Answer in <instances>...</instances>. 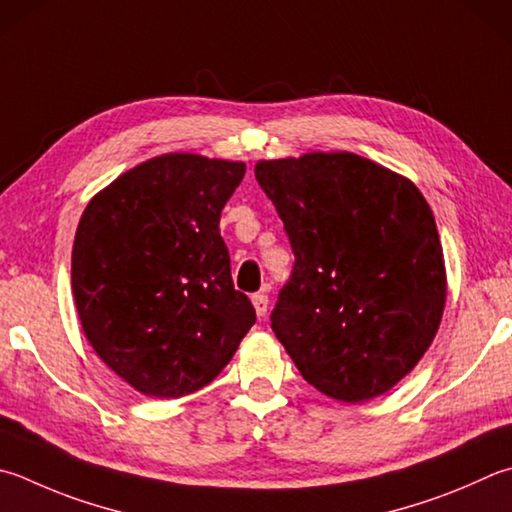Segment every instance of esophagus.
Listing matches in <instances>:
<instances>
[{"mask_svg":"<svg viewBox=\"0 0 512 512\" xmlns=\"http://www.w3.org/2000/svg\"><path fill=\"white\" fill-rule=\"evenodd\" d=\"M252 303H254V310L258 316H265L267 314V305H269V298L265 294H254L252 296Z\"/></svg>","mask_w":512,"mask_h":512,"instance_id":"34e87169","label":"esophagus"}]
</instances>
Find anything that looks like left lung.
Here are the masks:
<instances>
[{
    "label": "left lung",
    "mask_w": 512,
    "mask_h": 512,
    "mask_svg": "<svg viewBox=\"0 0 512 512\" xmlns=\"http://www.w3.org/2000/svg\"><path fill=\"white\" fill-rule=\"evenodd\" d=\"M292 243L272 314L303 379L343 403L392 390L435 341L448 296L435 216L417 185L350 151L258 160Z\"/></svg>",
    "instance_id": "8db88e82"
}]
</instances>
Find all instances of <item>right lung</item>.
I'll list each match as a JSON object with an SVG mask.
<instances>
[{
    "mask_svg": "<svg viewBox=\"0 0 512 512\" xmlns=\"http://www.w3.org/2000/svg\"><path fill=\"white\" fill-rule=\"evenodd\" d=\"M243 160L171 151L144 160L82 211L71 287L93 352L133 390L180 399L236 354L254 305L231 283L220 211Z\"/></svg>",
    "mask_w": 512,
    "mask_h": 512,
    "instance_id": "obj_1",
    "label": "right lung"
}]
</instances>
